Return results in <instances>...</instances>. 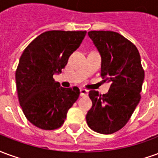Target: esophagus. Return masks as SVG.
I'll list each match as a JSON object with an SVG mask.
<instances>
[{
	"label": "esophagus",
	"instance_id": "34e87169",
	"mask_svg": "<svg viewBox=\"0 0 158 158\" xmlns=\"http://www.w3.org/2000/svg\"><path fill=\"white\" fill-rule=\"evenodd\" d=\"M80 96H88V90L85 89H80Z\"/></svg>",
	"mask_w": 158,
	"mask_h": 158
}]
</instances>
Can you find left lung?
Segmentation results:
<instances>
[{
    "label": "left lung",
    "instance_id": "8db88e82",
    "mask_svg": "<svg viewBox=\"0 0 158 158\" xmlns=\"http://www.w3.org/2000/svg\"><path fill=\"white\" fill-rule=\"evenodd\" d=\"M102 56L101 75L111 84L106 94L90 90L92 106L86 114L90 129L110 135L128 123L140 100L145 78L140 56L133 43L113 31H89Z\"/></svg>",
    "mask_w": 158,
    "mask_h": 158
}]
</instances>
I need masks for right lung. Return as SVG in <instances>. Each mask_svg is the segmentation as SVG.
<instances>
[{
	"mask_svg": "<svg viewBox=\"0 0 158 158\" xmlns=\"http://www.w3.org/2000/svg\"><path fill=\"white\" fill-rule=\"evenodd\" d=\"M85 35L86 31L42 33L19 59L15 75L19 103L26 118L40 129L60 128L69 109L79 98L78 87H61L53 75L62 73Z\"/></svg>",
	"mask_w": 158,
	"mask_h": 158,
	"instance_id": "right-lung-1",
	"label": "right lung"
}]
</instances>
